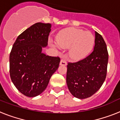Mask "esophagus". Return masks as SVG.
<instances>
[{
	"mask_svg": "<svg viewBox=\"0 0 120 120\" xmlns=\"http://www.w3.org/2000/svg\"><path fill=\"white\" fill-rule=\"evenodd\" d=\"M60 65H62V66H66L67 65V61L64 58H62L61 61H60Z\"/></svg>",
	"mask_w": 120,
	"mask_h": 120,
	"instance_id": "1",
	"label": "esophagus"
}]
</instances>
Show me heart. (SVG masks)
Segmentation results:
<instances>
[{"label":"heart","instance_id":"obj_1","mask_svg":"<svg viewBox=\"0 0 120 120\" xmlns=\"http://www.w3.org/2000/svg\"><path fill=\"white\" fill-rule=\"evenodd\" d=\"M57 44H52L55 48L59 46L69 49V55L73 59L79 60L88 54L94 46L95 38L89 31L78 28L66 29L58 33L56 37Z\"/></svg>","mask_w":120,"mask_h":120}]
</instances>
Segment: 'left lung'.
<instances>
[{
  "mask_svg": "<svg viewBox=\"0 0 120 120\" xmlns=\"http://www.w3.org/2000/svg\"><path fill=\"white\" fill-rule=\"evenodd\" d=\"M95 38V45L91 53L67 65V86L71 94L78 99L92 96L101 88L106 78L109 60L107 45L96 31Z\"/></svg>",
  "mask_w": 120,
  "mask_h": 120,
  "instance_id": "8db88e82",
  "label": "left lung"
}]
</instances>
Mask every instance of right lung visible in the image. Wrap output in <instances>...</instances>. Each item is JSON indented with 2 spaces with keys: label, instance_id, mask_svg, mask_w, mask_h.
Returning <instances> with one entry per match:
<instances>
[{
  "label": "right lung",
  "instance_id": "obj_1",
  "mask_svg": "<svg viewBox=\"0 0 120 120\" xmlns=\"http://www.w3.org/2000/svg\"><path fill=\"white\" fill-rule=\"evenodd\" d=\"M50 23H37L19 35L10 53V75L16 89L34 97L46 89L60 58L42 52L47 45Z\"/></svg>",
  "mask_w": 120,
  "mask_h": 120
}]
</instances>
